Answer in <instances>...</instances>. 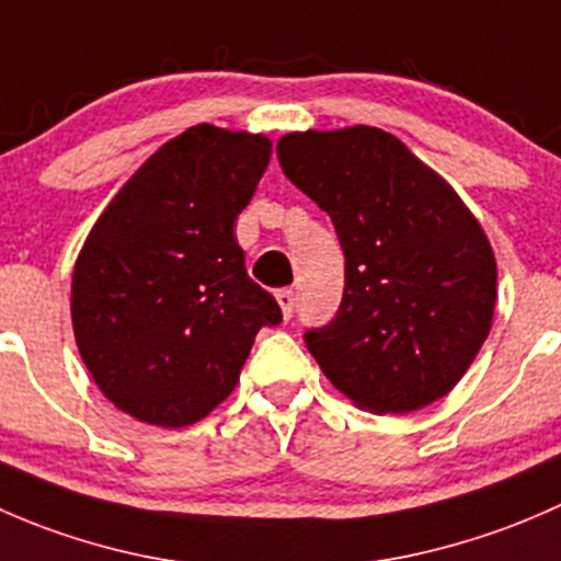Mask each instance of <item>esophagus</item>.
Here are the masks:
<instances>
[{"label": "esophagus", "mask_w": 561, "mask_h": 561, "mask_svg": "<svg viewBox=\"0 0 561 561\" xmlns=\"http://www.w3.org/2000/svg\"><path fill=\"white\" fill-rule=\"evenodd\" d=\"M276 304H279V309H282V317H285V320H290L293 317V309H296V293L293 290H276Z\"/></svg>", "instance_id": "1"}]
</instances>
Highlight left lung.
<instances>
[{
    "instance_id": "obj_1",
    "label": "left lung",
    "mask_w": 561,
    "mask_h": 561,
    "mask_svg": "<svg viewBox=\"0 0 561 561\" xmlns=\"http://www.w3.org/2000/svg\"><path fill=\"white\" fill-rule=\"evenodd\" d=\"M276 154L344 249L342 307L304 333L322 375L377 415L443 399L494 320L496 260L474 214L386 129L287 133Z\"/></svg>"
}]
</instances>
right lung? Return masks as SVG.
Returning <instances> with one entry per match:
<instances>
[{
	"instance_id": "obj_1",
	"label": "right lung",
	"mask_w": 561,
	"mask_h": 561,
	"mask_svg": "<svg viewBox=\"0 0 561 561\" xmlns=\"http://www.w3.org/2000/svg\"><path fill=\"white\" fill-rule=\"evenodd\" d=\"M271 160L265 135L195 124L129 175L72 268L89 375L135 421L181 428L239 382L279 304L249 279L233 225Z\"/></svg>"
}]
</instances>
